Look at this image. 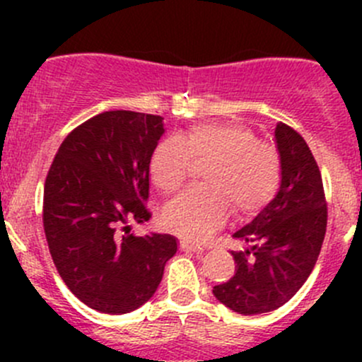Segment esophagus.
<instances>
[{
  "mask_svg": "<svg viewBox=\"0 0 362 362\" xmlns=\"http://www.w3.org/2000/svg\"><path fill=\"white\" fill-rule=\"evenodd\" d=\"M180 249L184 252H194V254H202L203 252L202 247L196 245V243H192V242H187V240H182Z\"/></svg>",
  "mask_w": 362,
  "mask_h": 362,
  "instance_id": "obj_1",
  "label": "esophagus"
}]
</instances>
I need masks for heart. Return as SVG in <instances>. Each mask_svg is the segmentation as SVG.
Listing matches in <instances>:
<instances>
[{"label": "heart", "mask_w": 362, "mask_h": 362, "mask_svg": "<svg viewBox=\"0 0 362 362\" xmlns=\"http://www.w3.org/2000/svg\"><path fill=\"white\" fill-rule=\"evenodd\" d=\"M204 163L203 180L163 210V222L184 238L204 242L229 217V204L252 215L268 204L282 182V158L273 145L240 124L203 122L160 140L151 156V177L163 192L177 191L192 163Z\"/></svg>", "instance_id": "b5f03b06"}]
</instances>
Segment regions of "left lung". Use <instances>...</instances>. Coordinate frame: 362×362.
<instances>
[{
	"mask_svg": "<svg viewBox=\"0 0 362 362\" xmlns=\"http://www.w3.org/2000/svg\"><path fill=\"white\" fill-rule=\"evenodd\" d=\"M275 138L282 158L279 192L233 235L247 249L231 252L235 275L214 287L215 298L242 315L286 305L312 273L326 235V196L312 151L284 122L276 124Z\"/></svg>",
	"mask_w": 362,
	"mask_h": 362,
	"instance_id": "obj_1",
	"label": "left lung"
}]
</instances>
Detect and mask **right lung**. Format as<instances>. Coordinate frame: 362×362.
Instances as JSON below:
<instances>
[{
	"label": "right lung",
	"mask_w": 362,
	"mask_h": 362,
	"mask_svg": "<svg viewBox=\"0 0 362 362\" xmlns=\"http://www.w3.org/2000/svg\"><path fill=\"white\" fill-rule=\"evenodd\" d=\"M163 117L112 110L64 138L43 189V229L61 279L101 313H129L158 291L177 252L171 235H129L151 211L148 164ZM124 233H122V231Z\"/></svg>",
	"instance_id": "right-lung-1"
}]
</instances>
